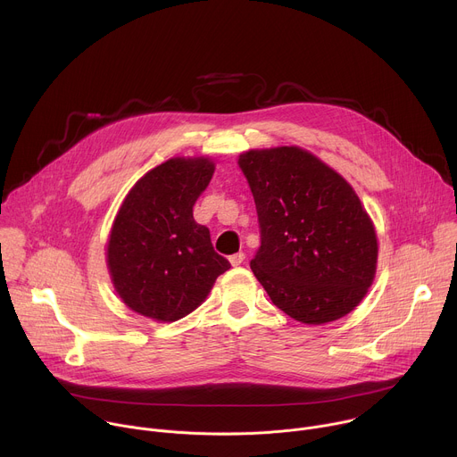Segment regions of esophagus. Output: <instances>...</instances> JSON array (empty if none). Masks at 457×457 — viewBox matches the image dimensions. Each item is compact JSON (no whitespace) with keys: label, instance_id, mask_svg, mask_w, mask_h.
I'll return each mask as SVG.
<instances>
[{"label":"esophagus","instance_id":"1","mask_svg":"<svg viewBox=\"0 0 457 457\" xmlns=\"http://www.w3.org/2000/svg\"><path fill=\"white\" fill-rule=\"evenodd\" d=\"M245 260V254L240 251V253H235V254H231L229 256V262H231V266H240L242 262Z\"/></svg>","mask_w":457,"mask_h":457}]
</instances>
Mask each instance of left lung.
I'll return each instance as SVG.
<instances>
[{
  "instance_id": "8db88e82",
  "label": "left lung",
  "mask_w": 457,
  "mask_h": 457,
  "mask_svg": "<svg viewBox=\"0 0 457 457\" xmlns=\"http://www.w3.org/2000/svg\"><path fill=\"white\" fill-rule=\"evenodd\" d=\"M238 166L260 228L249 266L273 303L309 325L351 312L374 280L378 240L349 182L296 146L249 150Z\"/></svg>"
}]
</instances>
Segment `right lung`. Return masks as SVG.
I'll list each match as a JSON object with an SVG mask.
<instances>
[{"mask_svg":"<svg viewBox=\"0 0 457 457\" xmlns=\"http://www.w3.org/2000/svg\"><path fill=\"white\" fill-rule=\"evenodd\" d=\"M215 164L204 157L170 159L129 189L113 220L106 262L120 300L157 321L197 309L231 264L193 219Z\"/></svg>","mask_w":457,"mask_h":457,"instance_id":"right-lung-1","label":"right lung"}]
</instances>
